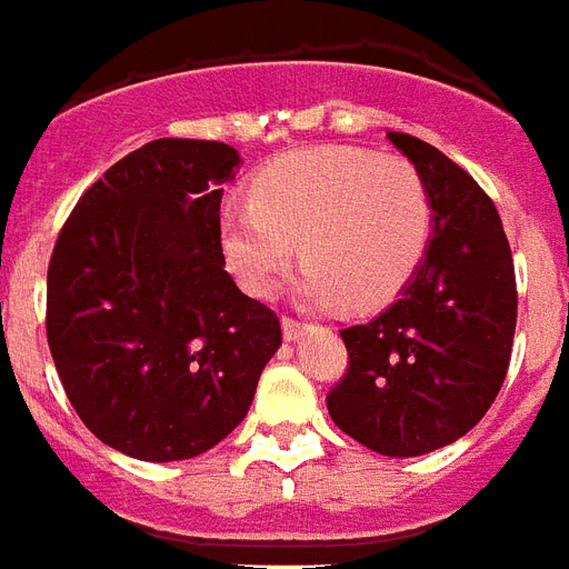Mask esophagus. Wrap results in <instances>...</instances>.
<instances>
[{
	"instance_id": "obj_1",
	"label": "esophagus",
	"mask_w": 569,
	"mask_h": 569,
	"mask_svg": "<svg viewBox=\"0 0 569 569\" xmlns=\"http://www.w3.org/2000/svg\"><path fill=\"white\" fill-rule=\"evenodd\" d=\"M303 330H307V325H300V321H295V318H283L286 341H298L300 336H303Z\"/></svg>"
}]
</instances>
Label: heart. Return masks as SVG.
<instances>
[{
    "instance_id": "1",
    "label": "heart",
    "mask_w": 569,
    "mask_h": 569,
    "mask_svg": "<svg viewBox=\"0 0 569 569\" xmlns=\"http://www.w3.org/2000/svg\"><path fill=\"white\" fill-rule=\"evenodd\" d=\"M432 204L409 160L357 146L289 151L257 172L251 201L219 212L230 274L251 295H271L295 242L307 260L300 289L316 300L380 307L423 260Z\"/></svg>"
}]
</instances>
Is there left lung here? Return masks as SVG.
<instances>
[{"label": "left lung", "mask_w": 569, "mask_h": 569, "mask_svg": "<svg viewBox=\"0 0 569 569\" xmlns=\"http://www.w3.org/2000/svg\"><path fill=\"white\" fill-rule=\"evenodd\" d=\"M427 183L432 237L386 312L341 330L348 373L327 395L345 436L409 459L459 441L491 409L517 325L511 248L479 183L436 146L386 133Z\"/></svg>", "instance_id": "obj_1"}]
</instances>
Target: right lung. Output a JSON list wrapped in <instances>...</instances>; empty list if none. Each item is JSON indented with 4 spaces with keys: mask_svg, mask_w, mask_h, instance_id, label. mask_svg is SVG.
<instances>
[{
    "mask_svg": "<svg viewBox=\"0 0 569 569\" xmlns=\"http://www.w3.org/2000/svg\"><path fill=\"white\" fill-rule=\"evenodd\" d=\"M239 163L224 142H146L87 189L54 242V368L84 427L131 459H192L228 438L283 341L224 271L221 187Z\"/></svg>",
    "mask_w": 569,
    "mask_h": 569,
    "instance_id": "add662e5",
    "label": "right lung"
}]
</instances>
